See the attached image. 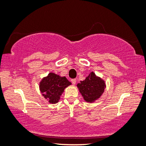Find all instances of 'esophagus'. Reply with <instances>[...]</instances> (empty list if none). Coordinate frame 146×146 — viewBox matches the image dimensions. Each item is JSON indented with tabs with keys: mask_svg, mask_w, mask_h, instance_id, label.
<instances>
[{
	"mask_svg": "<svg viewBox=\"0 0 146 146\" xmlns=\"http://www.w3.org/2000/svg\"><path fill=\"white\" fill-rule=\"evenodd\" d=\"M71 82H72V84L75 85V84H76V82H77V79H71Z\"/></svg>",
	"mask_w": 146,
	"mask_h": 146,
	"instance_id": "esophagus-1",
	"label": "esophagus"
}]
</instances>
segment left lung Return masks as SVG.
Masks as SVG:
<instances>
[{"label":"left lung","mask_w":146,"mask_h":146,"mask_svg":"<svg viewBox=\"0 0 146 146\" xmlns=\"http://www.w3.org/2000/svg\"><path fill=\"white\" fill-rule=\"evenodd\" d=\"M77 86L85 100L88 102H93L102 96L106 84L104 80L92 72L84 81H81Z\"/></svg>","instance_id":"8db88e82"}]
</instances>
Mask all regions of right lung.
<instances>
[{"label":"right lung","instance_id":"obj_1","mask_svg":"<svg viewBox=\"0 0 146 146\" xmlns=\"http://www.w3.org/2000/svg\"><path fill=\"white\" fill-rule=\"evenodd\" d=\"M71 83L65 77H60L54 73H50L47 77H44L40 83V90L42 96L50 103L56 104L66 88Z\"/></svg>","mask_w":146,"mask_h":146}]
</instances>
